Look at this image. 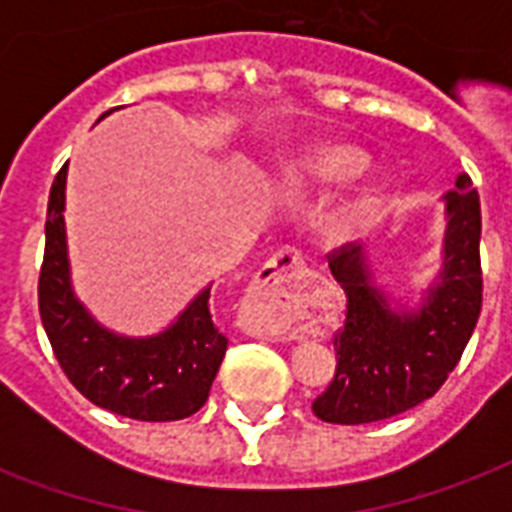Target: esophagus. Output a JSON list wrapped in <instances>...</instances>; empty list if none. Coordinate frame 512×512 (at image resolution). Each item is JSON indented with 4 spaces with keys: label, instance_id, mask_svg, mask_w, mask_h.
Instances as JSON below:
<instances>
[{
    "label": "esophagus",
    "instance_id": "esophagus-1",
    "mask_svg": "<svg viewBox=\"0 0 512 512\" xmlns=\"http://www.w3.org/2000/svg\"><path fill=\"white\" fill-rule=\"evenodd\" d=\"M300 268H303V255H300L297 249L284 247L279 249V252H276V255L263 265V268H260L257 281L265 284V287H271V284H279V281H284L287 276L297 273Z\"/></svg>",
    "mask_w": 512,
    "mask_h": 512
}]
</instances>
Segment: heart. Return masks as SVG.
Returning <instances> with one entry per match:
<instances>
[{"label":"heart","mask_w":512,"mask_h":512,"mask_svg":"<svg viewBox=\"0 0 512 512\" xmlns=\"http://www.w3.org/2000/svg\"><path fill=\"white\" fill-rule=\"evenodd\" d=\"M366 156L364 151H358L353 146H342V143H332V146H319L305 151L292 167L287 170L289 183L295 185H327L337 183V180H348V177L358 175L364 170ZM358 215L356 204L340 209L337 215V225L348 228Z\"/></svg>","instance_id":"obj_1"}]
</instances>
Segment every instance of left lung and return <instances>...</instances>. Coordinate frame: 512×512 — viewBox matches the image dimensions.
<instances>
[{
  "label": "left lung",
  "mask_w": 512,
  "mask_h": 512,
  "mask_svg": "<svg viewBox=\"0 0 512 512\" xmlns=\"http://www.w3.org/2000/svg\"><path fill=\"white\" fill-rule=\"evenodd\" d=\"M444 260L417 308H393L374 287L364 247L345 244L329 271L348 295L345 327L335 335L337 369L313 401V414L335 425H364L436 396L476 329L481 279V201L465 172L444 196Z\"/></svg>",
  "instance_id": "left-lung-1"
}]
</instances>
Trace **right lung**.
Masks as SVG:
<instances>
[{"instance_id": "obj_1", "label": "right lung", "mask_w": 512, "mask_h": 512, "mask_svg": "<svg viewBox=\"0 0 512 512\" xmlns=\"http://www.w3.org/2000/svg\"><path fill=\"white\" fill-rule=\"evenodd\" d=\"M66 175L63 164L50 188L39 273V316L60 369L84 398L108 412L143 422L191 417L207 401L228 348L212 321L209 287L159 335L124 337L98 324L71 287Z\"/></svg>"}]
</instances>
